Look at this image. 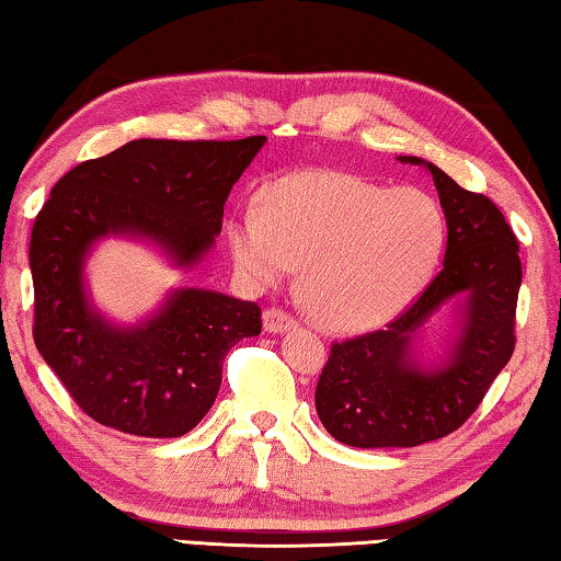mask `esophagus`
<instances>
[{
	"label": "esophagus",
	"instance_id": "34e87169",
	"mask_svg": "<svg viewBox=\"0 0 561 561\" xmlns=\"http://www.w3.org/2000/svg\"><path fill=\"white\" fill-rule=\"evenodd\" d=\"M296 325H298V322L293 320L288 312H283L280 308H268V310L263 312V330L265 332H273V335H275V332L293 330Z\"/></svg>",
	"mask_w": 561,
	"mask_h": 561
}]
</instances>
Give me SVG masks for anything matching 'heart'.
Wrapping results in <instances>:
<instances>
[{
    "label": "heart",
    "instance_id": "heart-1",
    "mask_svg": "<svg viewBox=\"0 0 561 561\" xmlns=\"http://www.w3.org/2000/svg\"><path fill=\"white\" fill-rule=\"evenodd\" d=\"M446 241L438 204L347 172L312 170L271 184L263 211L226 224L231 261L253 286L300 265V296L322 325L369 330L397 318L434 273Z\"/></svg>",
    "mask_w": 561,
    "mask_h": 561
}]
</instances>
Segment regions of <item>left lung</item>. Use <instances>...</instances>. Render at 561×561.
<instances>
[{"mask_svg": "<svg viewBox=\"0 0 561 561\" xmlns=\"http://www.w3.org/2000/svg\"><path fill=\"white\" fill-rule=\"evenodd\" d=\"M397 160L434 176L448 241L444 268L404 316L330 350L316 409L328 434L355 448H411L448 436L478 409L515 350L523 263L503 211L421 157ZM454 297L455 337L440 360L426 363L417 357L420 330Z\"/></svg>", "mask_w": 561, "mask_h": 561, "instance_id": "1", "label": "left lung"}]
</instances>
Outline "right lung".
I'll list each match as a JSON object with an SVG mask.
<instances>
[{"label":"right lung","instance_id":"add662e5","mask_svg":"<svg viewBox=\"0 0 561 561\" xmlns=\"http://www.w3.org/2000/svg\"><path fill=\"white\" fill-rule=\"evenodd\" d=\"M265 145L243 140H133L56 182L28 245L34 342L68 394L98 424L176 438L211 409L226 352L261 335L255 302L176 288L135 325L105 318L85 286V261L103 239L160 249L190 271L221 233L231 186Z\"/></svg>","mask_w":561,"mask_h":561}]
</instances>
